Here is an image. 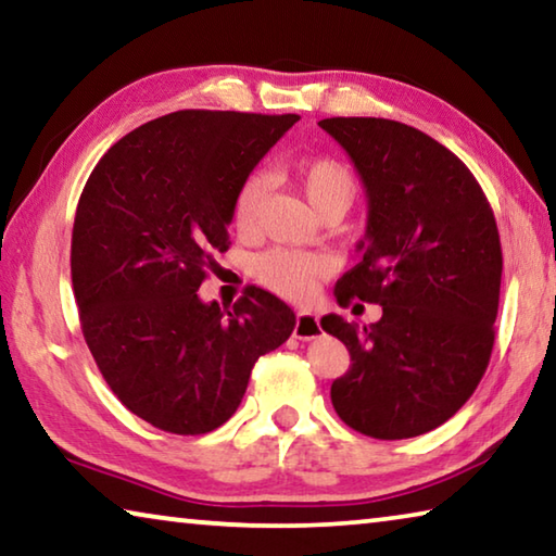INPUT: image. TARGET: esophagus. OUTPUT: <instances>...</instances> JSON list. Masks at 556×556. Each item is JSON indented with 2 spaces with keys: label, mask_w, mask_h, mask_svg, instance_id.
<instances>
[{
  "label": "esophagus",
  "mask_w": 556,
  "mask_h": 556,
  "mask_svg": "<svg viewBox=\"0 0 556 556\" xmlns=\"http://www.w3.org/2000/svg\"><path fill=\"white\" fill-rule=\"evenodd\" d=\"M318 333H321L318 316L312 312H299L296 326H294V338H299V341H308V338H316Z\"/></svg>",
  "instance_id": "esophagus-1"
}]
</instances>
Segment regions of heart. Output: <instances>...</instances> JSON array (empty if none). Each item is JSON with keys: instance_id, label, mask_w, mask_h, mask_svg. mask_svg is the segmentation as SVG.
<instances>
[{"instance_id": "1", "label": "heart", "mask_w": 556, "mask_h": 556, "mask_svg": "<svg viewBox=\"0 0 556 556\" xmlns=\"http://www.w3.org/2000/svg\"><path fill=\"white\" fill-rule=\"evenodd\" d=\"M296 181L306 201L318 215L345 213L355 201L357 184L351 168L336 159H312L296 166ZM267 191V176L252 172L242 178L232 201V223L240 232L255 230L262 199ZM257 279L267 289L287 299H306L314 294L318 281L333 271V262L318 252L269 250L255 262Z\"/></svg>"}]
</instances>
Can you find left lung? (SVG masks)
Returning <instances> with one entry per match:
<instances>
[{
  "instance_id": "8db88e82",
  "label": "left lung",
  "mask_w": 556,
  "mask_h": 556,
  "mask_svg": "<svg viewBox=\"0 0 556 556\" xmlns=\"http://www.w3.org/2000/svg\"><path fill=\"white\" fill-rule=\"evenodd\" d=\"M326 129L368 191L363 260L336 281V301L382 306L378 324L321 318L351 353L331 384L348 427L409 439L444 425L491 363L503 250L481 184L425 131L382 117H331Z\"/></svg>"
}]
</instances>
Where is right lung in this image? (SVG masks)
<instances>
[{
	"mask_svg": "<svg viewBox=\"0 0 556 556\" xmlns=\"http://www.w3.org/2000/svg\"><path fill=\"white\" fill-rule=\"evenodd\" d=\"M296 119L178 110L112 144L83 188L71 240L83 336L117 400L168 434L225 425L257 357L294 331V312L265 289L225 312L199 287L213 250H228L242 178Z\"/></svg>",
	"mask_w": 556,
	"mask_h": 556,
	"instance_id": "add662e5",
	"label": "right lung"
}]
</instances>
